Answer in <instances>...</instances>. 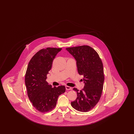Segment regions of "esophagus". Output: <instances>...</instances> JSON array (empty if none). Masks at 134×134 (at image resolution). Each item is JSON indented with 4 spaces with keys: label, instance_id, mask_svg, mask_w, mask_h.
I'll return each mask as SVG.
<instances>
[{
    "label": "esophagus",
    "instance_id": "obj_1",
    "mask_svg": "<svg viewBox=\"0 0 134 134\" xmlns=\"http://www.w3.org/2000/svg\"><path fill=\"white\" fill-rule=\"evenodd\" d=\"M65 87H66V90H71L72 89V88L70 87V86H65Z\"/></svg>",
    "mask_w": 134,
    "mask_h": 134
}]
</instances>
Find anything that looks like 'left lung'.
<instances>
[{
  "mask_svg": "<svg viewBox=\"0 0 134 134\" xmlns=\"http://www.w3.org/2000/svg\"><path fill=\"white\" fill-rule=\"evenodd\" d=\"M66 50L76 59L78 73L83 75L85 84L81 90L73 88L77 97L71 102V105L78 111H89L98 102L102 94L104 80L102 61L96 51L89 46L67 48Z\"/></svg>",
  "mask_w": 134,
  "mask_h": 134,
  "instance_id": "left-lung-1",
  "label": "left lung"
}]
</instances>
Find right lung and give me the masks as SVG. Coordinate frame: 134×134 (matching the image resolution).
<instances>
[{
    "instance_id": "obj_1",
    "label": "right lung",
    "mask_w": 134,
    "mask_h": 134,
    "mask_svg": "<svg viewBox=\"0 0 134 134\" xmlns=\"http://www.w3.org/2000/svg\"><path fill=\"white\" fill-rule=\"evenodd\" d=\"M61 50L48 47L39 50L32 58L26 69L25 84L27 96L34 108L41 113L53 110L59 96L65 92L63 85L52 87L46 81L53 60Z\"/></svg>"
}]
</instances>
